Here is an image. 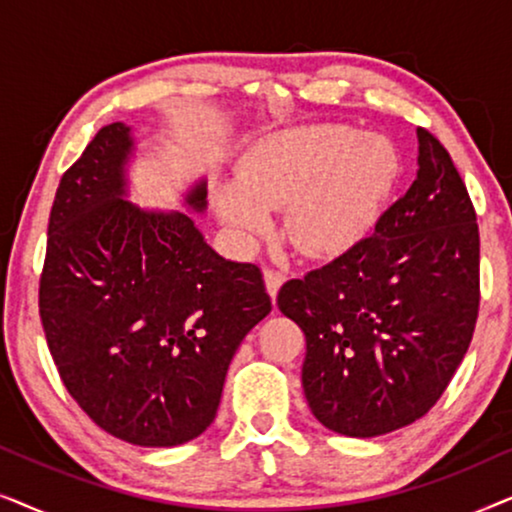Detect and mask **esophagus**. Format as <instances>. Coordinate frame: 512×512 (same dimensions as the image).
I'll list each match as a JSON object with an SVG mask.
<instances>
[{
	"instance_id": "1",
	"label": "esophagus",
	"mask_w": 512,
	"mask_h": 512,
	"mask_svg": "<svg viewBox=\"0 0 512 512\" xmlns=\"http://www.w3.org/2000/svg\"><path fill=\"white\" fill-rule=\"evenodd\" d=\"M263 277H265V286H268V293L272 298H277V291L282 289L286 275L282 270H275V268H265L263 270Z\"/></svg>"
}]
</instances>
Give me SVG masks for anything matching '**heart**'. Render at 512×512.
Wrapping results in <instances>:
<instances>
[{"label": "heart", "instance_id": "b5f03b06", "mask_svg": "<svg viewBox=\"0 0 512 512\" xmlns=\"http://www.w3.org/2000/svg\"><path fill=\"white\" fill-rule=\"evenodd\" d=\"M401 177L396 146L342 123L300 125L247 149L237 184L214 191V207L242 235H263L286 207V235L307 256H338L375 228Z\"/></svg>", "mask_w": 512, "mask_h": 512}]
</instances>
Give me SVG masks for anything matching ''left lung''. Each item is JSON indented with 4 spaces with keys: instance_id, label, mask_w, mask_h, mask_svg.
<instances>
[{
    "instance_id": "left-lung-1",
    "label": "left lung",
    "mask_w": 512,
    "mask_h": 512,
    "mask_svg": "<svg viewBox=\"0 0 512 512\" xmlns=\"http://www.w3.org/2000/svg\"><path fill=\"white\" fill-rule=\"evenodd\" d=\"M412 186L375 233L279 289L303 328V389L326 429L373 438L429 412L471 345L480 310V233L450 153L417 128Z\"/></svg>"
}]
</instances>
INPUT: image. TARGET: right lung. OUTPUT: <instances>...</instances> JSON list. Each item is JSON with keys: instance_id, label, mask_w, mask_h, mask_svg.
Instances as JSON below:
<instances>
[{"instance_id": "right-lung-1", "label": "right lung", "mask_w": 512, "mask_h": 512, "mask_svg": "<svg viewBox=\"0 0 512 512\" xmlns=\"http://www.w3.org/2000/svg\"><path fill=\"white\" fill-rule=\"evenodd\" d=\"M130 128H100L55 193L39 317L69 396L111 436L142 447L198 438L230 361L272 310L263 272L202 240L191 216L123 200ZM205 184L188 205L205 209Z\"/></svg>"}]
</instances>
